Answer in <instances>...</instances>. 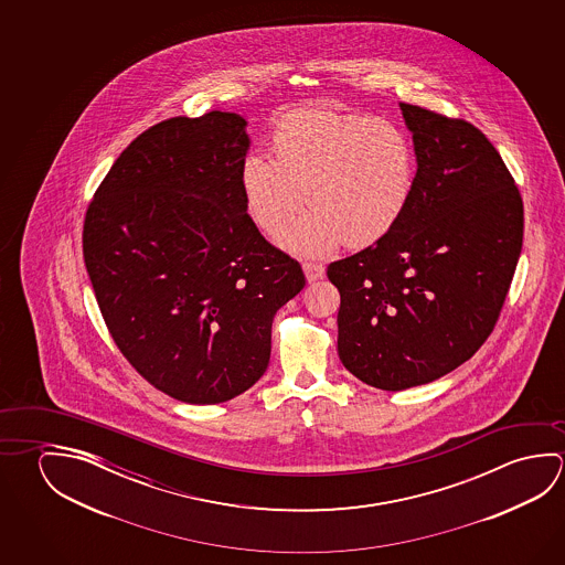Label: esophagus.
<instances>
[{
	"label": "esophagus",
	"instance_id": "obj_1",
	"mask_svg": "<svg viewBox=\"0 0 565 565\" xmlns=\"http://www.w3.org/2000/svg\"><path fill=\"white\" fill-rule=\"evenodd\" d=\"M303 271H306L307 281L311 284V281L323 278L324 266L323 264H315V262H306L303 264Z\"/></svg>",
	"mask_w": 565,
	"mask_h": 565
}]
</instances>
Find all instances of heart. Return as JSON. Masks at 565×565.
Here are the masks:
<instances>
[{
    "label": "heart",
    "instance_id": "1",
    "mask_svg": "<svg viewBox=\"0 0 565 565\" xmlns=\"http://www.w3.org/2000/svg\"><path fill=\"white\" fill-rule=\"evenodd\" d=\"M269 160L246 153L238 167L244 209L281 248L324 256L341 242L366 248L399 223L416 189V149L394 121L329 108H299L269 134Z\"/></svg>",
    "mask_w": 565,
    "mask_h": 565
}]
</instances>
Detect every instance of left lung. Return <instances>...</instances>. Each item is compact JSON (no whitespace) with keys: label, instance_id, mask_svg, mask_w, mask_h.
<instances>
[{"label":"left lung","instance_id":"1","mask_svg":"<svg viewBox=\"0 0 565 565\" xmlns=\"http://www.w3.org/2000/svg\"><path fill=\"white\" fill-rule=\"evenodd\" d=\"M414 138L412 203L382 241L333 262L339 359L374 388L422 386L469 361L519 264V186L479 128L399 104Z\"/></svg>","mask_w":565,"mask_h":565}]
</instances>
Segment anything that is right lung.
I'll return each instance as SVG.
<instances>
[{"label": "right lung", "mask_w": 565, "mask_h": 565, "mask_svg": "<svg viewBox=\"0 0 565 565\" xmlns=\"http://www.w3.org/2000/svg\"><path fill=\"white\" fill-rule=\"evenodd\" d=\"M244 128L218 110L159 121L121 151L84 216V264L111 339L186 404L252 388L268 369L274 315L306 286L244 209Z\"/></svg>", "instance_id": "1"}]
</instances>
